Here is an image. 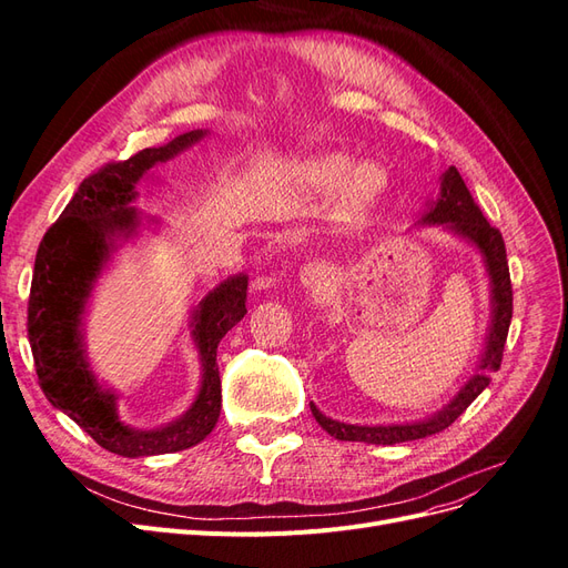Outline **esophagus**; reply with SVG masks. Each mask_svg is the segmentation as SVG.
Instances as JSON below:
<instances>
[{
	"label": "esophagus",
	"mask_w": 568,
	"mask_h": 568,
	"mask_svg": "<svg viewBox=\"0 0 568 568\" xmlns=\"http://www.w3.org/2000/svg\"><path fill=\"white\" fill-rule=\"evenodd\" d=\"M301 280H303V284L307 286V288H322V286H326V282H329V272H326V267L324 265H307V267H303V272H301Z\"/></svg>",
	"instance_id": "34e87169"
}]
</instances>
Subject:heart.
I'll return each instance as SVG.
<instances>
[{"label": "heart", "instance_id": "1", "mask_svg": "<svg viewBox=\"0 0 568 568\" xmlns=\"http://www.w3.org/2000/svg\"><path fill=\"white\" fill-rule=\"evenodd\" d=\"M311 182L322 192H338L343 186H351V194L359 201L372 199L384 184V175L372 165H357L351 156L343 153H329L311 163Z\"/></svg>", "mask_w": 568, "mask_h": 568}]
</instances>
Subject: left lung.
<instances>
[{
  "mask_svg": "<svg viewBox=\"0 0 568 568\" xmlns=\"http://www.w3.org/2000/svg\"><path fill=\"white\" fill-rule=\"evenodd\" d=\"M422 222L428 225H448L453 232L462 234L464 239L480 251L490 274L493 284V324H490V336L488 346L480 359V372L469 379L453 403L438 412L436 417L426 422L415 424H393V426H355V424H343L324 417L322 412L311 405L317 424L324 428L326 434L338 438V440H359V443H374V445H395L405 440H419L426 436H434L443 428H448L464 409H467L478 395L490 384V374L500 369L503 363V351L505 341L509 334V322H511V280H509V265H507V251L500 230H495L490 222L480 213L478 203L474 201L471 192L464 184L457 168H448L440 182V196L438 201L428 209Z\"/></svg>",
  "mask_w": 568,
  "mask_h": 568,
  "instance_id": "left-lung-1",
  "label": "left lung"
}]
</instances>
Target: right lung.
<instances>
[{
  "label": "right lung",
  "mask_w": 568,
  "mask_h": 568,
  "mask_svg": "<svg viewBox=\"0 0 568 568\" xmlns=\"http://www.w3.org/2000/svg\"><path fill=\"white\" fill-rule=\"evenodd\" d=\"M205 132L180 134L165 146L142 149L128 161H111L84 178L61 217L42 236L28 298V338L40 388L101 448L123 457H149L186 450L213 432L220 417L222 388L217 346L246 315L248 277L227 280L211 291L194 317V341L203 363V382L192 409L156 432H134L115 415V395L101 388L88 369L80 346V320L92 286L113 248L115 234L136 227L130 205L134 184L151 165L173 159Z\"/></svg>",
  "instance_id": "right-lung-1"
}]
</instances>
